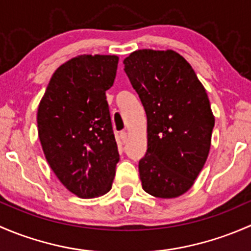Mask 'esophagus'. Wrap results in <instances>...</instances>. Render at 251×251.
Returning a JSON list of instances; mask_svg holds the SVG:
<instances>
[{
  "instance_id": "34e87169",
  "label": "esophagus",
  "mask_w": 251,
  "mask_h": 251,
  "mask_svg": "<svg viewBox=\"0 0 251 251\" xmlns=\"http://www.w3.org/2000/svg\"><path fill=\"white\" fill-rule=\"evenodd\" d=\"M120 140L123 143H126L127 142V132H125V131L120 132Z\"/></svg>"
}]
</instances>
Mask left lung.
<instances>
[{
	"label": "left lung",
	"instance_id": "1",
	"mask_svg": "<svg viewBox=\"0 0 251 251\" xmlns=\"http://www.w3.org/2000/svg\"><path fill=\"white\" fill-rule=\"evenodd\" d=\"M124 64L147 114L142 187L156 198H177L193 186L209 155L215 116L206 91L173 50H135Z\"/></svg>",
	"mask_w": 251,
	"mask_h": 251
}]
</instances>
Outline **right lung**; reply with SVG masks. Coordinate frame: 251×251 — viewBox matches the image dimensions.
<instances>
[{
	"label": "right lung",
	"instance_id": "add662e5",
	"mask_svg": "<svg viewBox=\"0 0 251 251\" xmlns=\"http://www.w3.org/2000/svg\"><path fill=\"white\" fill-rule=\"evenodd\" d=\"M118 55L81 54L50 77L37 110L47 163L63 186L80 198L111 189L119 161L105 91L116 76Z\"/></svg>",
	"mask_w": 251,
	"mask_h": 251
}]
</instances>
